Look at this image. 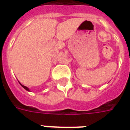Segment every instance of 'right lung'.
I'll list each match as a JSON object with an SVG mask.
<instances>
[{"mask_svg":"<svg viewBox=\"0 0 130 130\" xmlns=\"http://www.w3.org/2000/svg\"><path fill=\"white\" fill-rule=\"evenodd\" d=\"M19 84H20V83H19ZM21 86H22V87L24 88V89H26V90H28V91H29V89H28V88H27V87H26L25 86H23V85H22V84H21Z\"/></svg>","mask_w":130,"mask_h":130,"instance_id":"add662e5","label":"right lung"}]
</instances>
